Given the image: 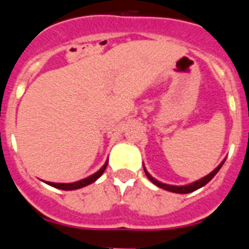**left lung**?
Returning <instances> with one entry per match:
<instances>
[{"instance_id": "8db88e82", "label": "left lung", "mask_w": 249, "mask_h": 249, "mask_svg": "<svg viewBox=\"0 0 249 249\" xmlns=\"http://www.w3.org/2000/svg\"><path fill=\"white\" fill-rule=\"evenodd\" d=\"M224 160H222L221 164H219V166L217 167V168H215L214 171H212V172H211L210 175H207L206 177L201 178L199 181H196V182H193V183H191V184H187V186H171V184L162 183V182L157 181L156 178L152 177V176L149 175V173L146 171L144 166H143V169H144V173H146V176H147V177H148L149 181H151L153 184H156V186H157V187H160V188H163V190L169 191V192H173V193H191V192H193V191L201 188V187L206 186V184L208 183V182H210L211 179H212V178L214 177L215 175H217V172H218L219 169H221V167L223 166Z\"/></svg>"}]
</instances>
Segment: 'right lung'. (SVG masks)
Masks as SVG:
<instances>
[{
  "instance_id": "obj_1",
  "label": "right lung",
  "mask_w": 249,
  "mask_h": 249,
  "mask_svg": "<svg viewBox=\"0 0 249 249\" xmlns=\"http://www.w3.org/2000/svg\"><path fill=\"white\" fill-rule=\"evenodd\" d=\"M107 163H108V162H106V163L103 164L102 168H101L100 171H97V172L94 173V175L89 176V177L85 178V179H81V181L73 182V183H53V182H46V183L50 184V186H52V187H54V188H58V190H63V191L78 190V188H82V187L89 186V184L93 183L94 181H97L98 178H100L101 176L103 175V172H105L106 167H107Z\"/></svg>"
}]
</instances>
